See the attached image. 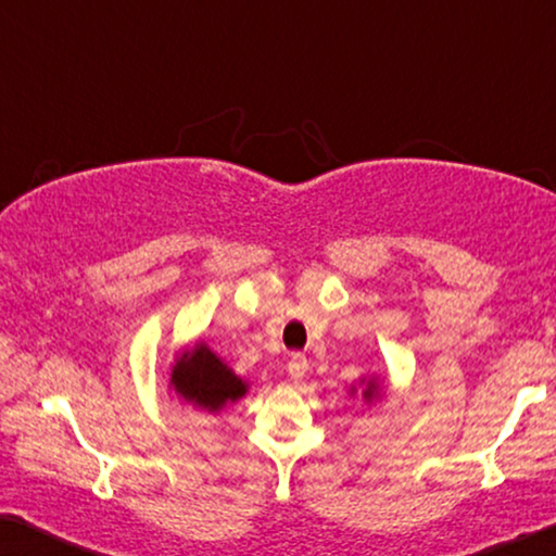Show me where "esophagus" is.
I'll use <instances>...</instances> for the list:
<instances>
[{
    "label": "esophagus",
    "mask_w": 556,
    "mask_h": 556,
    "mask_svg": "<svg viewBox=\"0 0 556 556\" xmlns=\"http://www.w3.org/2000/svg\"><path fill=\"white\" fill-rule=\"evenodd\" d=\"M287 371H289V377H292L294 384L302 382L306 371H309V362H306L304 354H292V359H289V364H287Z\"/></svg>",
    "instance_id": "34e87169"
}]
</instances>
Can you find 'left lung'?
<instances>
[{
	"label": "left lung",
	"mask_w": 556,
	"mask_h": 556,
	"mask_svg": "<svg viewBox=\"0 0 556 556\" xmlns=\"http://www.w3.org/2000/svg\"><path fill=\"white\" fill-rule=\"evenodd\" d=\"M371 387H375V384H371ZM371 387L367 389V392H364V394H367V396H371Z\"/></svg>",
	"instance_id": "8db88e82"
}]
</instances>
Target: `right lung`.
Wrapping results in <instances>:
<instances>
[{
    "instance_id": "right-lung-1",
    "label": "right lung",
    "mask_w": 556,
    "mask_h": 556,
    "mask_svg": "<svg viewBox=\"0 0 556 556\" xmlns=\"http://www.w3.org/2000/svg\"><path fill=\"white\" fill-rule=\"evenodd\" d=\"M172 384L185 400H192L210 412L222 409L227 402H237L247 392L242 379L202 344L177 362L172 371Z\"/></svg>"
}]
</instances>
